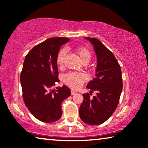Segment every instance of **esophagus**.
<instances>
[{
    "label": "esophagus",
    "instance_id": "esophagus-1",
    "mask_svg": "<svg viewBox=\"0 0 148 148\" xmlns=\"http://www.w3.org/2000/svg\"><path fill=\"white\" fill-rule=\"evenodd\" d=\"M71 93L72 96H73V95L76 94V92H75V91H74V90H71Z\"/></svg>",
    "mask_w": 148,
    "mask_h": 148
}]
</instances>
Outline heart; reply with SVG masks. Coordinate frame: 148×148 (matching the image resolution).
I'll return each instance as SVG.
<instances>
[{
    "label": "heart",
    "instance_id": "1",
    "mask_svg": "<svg viewBox=\"0 0 148 148\" xmlns=\"http://www.w3.org/2000/svg\"><path fill=\"white\" fill-rule=\"evenodd\" d=\"M75 51L79 56L81 60L83 62H88L92 57L91 50L86 46H79L75 49ZM66 55V51L64 50H60L58 53L56 58V62L60 67L63 66L64 59ZM88 79V77L83 73L70 72L64 75L63 77V82L66 86L74 90H77L82 86L84 82Z\"/></svg>",
    "mask_w": 148,
    "mask_h": 148
}]
</instances>
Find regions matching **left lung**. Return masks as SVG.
I'll use <instances>...</instances> for the list:
<instances>
[{
	"mask_svg": "<svg viewBox=\"0 0 148 148\" xmlns=\"http://www.w3.org/2000/svg\"><path fill=\"white\" fill-rule=\"evenodd\" d=\"M86 39L94 45L98 59L96 77L87 88L96 91L97 96L90 98L91 93L83 94L79 116L86 124L98 125L108 120L118 106L123 90L122 75L120 64L110 50L97 38Z\"/></svg>",
	"mask_w": 148,
	"mask_h": 148,
	"instance_id": "left-lung-1",
	"label": "left lung"
}]
</instances>
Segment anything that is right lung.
<instances>
[{"instance_id": "obj_1", "label": "right lung", "mask_w": 148, "mask_h": 148, "mask_svg": "<svg viewBox=\"0 0 148 148\" xmlns=\"http://www.w3.org/2000/svg\"><path fill=\"white\" fill-rule=\"evenodd\" d=\"M69 39L51 38L34 46L25 56L20 81L23 99L30 112L44 123L62 116V102L71 95L66 86L54 88L59 82L56 58L62 44Z\"/></svg>"}]
</instances>
